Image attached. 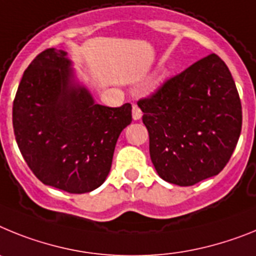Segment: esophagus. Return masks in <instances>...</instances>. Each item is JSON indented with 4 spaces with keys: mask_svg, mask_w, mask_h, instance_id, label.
I'll return each mask as SVG.
<instances>
[{
    "mask_svg": "<svg viewBox=\"0 0 256 256\" xmlns=\"http://www.w3.org/2000/svg\"><path fill=\"white\" fill-rule=\"evenodd\" d=\"M142 116H143V113H142L140 108H139L136 104H134V106H132V118H134L135 121H138V120L142 118Z\"/></svg>",
    "mask_w": 256,
    "mask_h": 256,
    "instance_id": "esophagus-1",
    "label": "esophagus"
}]
</instances>
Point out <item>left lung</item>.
I'll return each mask as SVG.
<instances>
[{"mask_svg":"<svg viewBox=\"0 0 256 256\" xmlns=\"http://www.w3.org/2000/svg\"><path fill=\"white\" fill-rule=\"evenodd\" d=\"M150 160L168 183L194 186L228 164L242 128L240 95L216 54L196 62L138 102Z\"/></svg>","mask_w":256,"mask_h":256,"instance_id":"obj_1","label":"left lung"}]
</instances>
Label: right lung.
Listing matches in <instances>:
<instances>
[{
    "instance_id": "right-lung-1",
    "label": "right lung",
    "mask_w": 256,
    "mask_h": 256,
    "mask_svg": "<svg viewBox=\"0 0 256 256\" xmlns=\"http://www.w3.org/2000/svg\"><path fill=\"white\" fill-rule=\"evenodd\" d=\"M66 52L46 48L28 66L12 104L18 146L33 174L68 193L100 186L110 174L121 131L131 124V104H96L74 81Z\"/></svg>"
}]
</instances>
